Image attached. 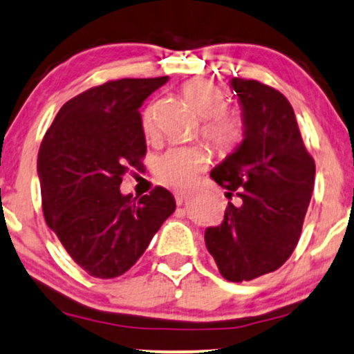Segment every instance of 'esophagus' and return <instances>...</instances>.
<instances>
[{
	"mask_svg": "<svg viewBox=\"0 0 354 354\" xmlns=\"http://www.w3.org/2000/svg\"><path fill=\"white\" fill-rule=\"evenodd\" d=\"M176 202H177V205H182L185 202V200H189V198H192V192H176Z\"/></svg>",
	"mask_w": 354,
	"mask_h": 354,
	"instance_id": "1",
	"label": "esophagus"
}]
</instances>
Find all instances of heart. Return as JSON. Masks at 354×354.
<instances>
[{
    "instance_id": "heart-1",
    "label": "heart",
    "mask_w": 354,
    "mask_h": 354,
    "mask_svg": "<svg viewBox=\"0 0 354 354\" xmlns=\"http://www.w3.org/2000/svg\"><path fill=\"white\" fill-rule=\"evenodd\" d=\"M180 95L202 116L200 134L213 149L226 156L241 146L246 138V120L239 110L225 106L226 97L220 86L205 78H195L180 86ZM141 128L146 138L156 134L157 124L152 106L142 110ZM208 164L210 152L205 146H177L157 159L156 176L162 184L174 189H189Z\"/></svg>"
}]
</instances>
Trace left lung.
I'll list each match as a JSON object with an SVG mask.
<instances>
[{
  "instance_id": "left-lung-1",
  "label": "left lung",
  "mask_w": 354,
  "mask_h": 354,
  "mask_svg": "<svg viewBox=\"0 0 354 354\" xmlns=\"http://www.w3.org/2000/svg\"><path fill=\"white\" fill-rule=\"evenodd\" d=\"M246 138L210 177L236 195L205 243L226 281L244 282L281 268L297 246L315 184V160L305 147L292 104L257 80L233 78Z\"/></svg>"
}]
</instances>
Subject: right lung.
I'll use <instances>...</instances> for the list:
<instances>
[{
    "instance_id": "obj_1",
    "label": "right lung",
    "mask_w": 354,
    "mask_h": 354,
    "mask_svg": "<svg viewBox=\"0 0 354 354\" xmlns=\"http://www.w3.org/2000/svg\"><path fill=\"white\" fill-rule=\"evenodd\" d=\"M167 78H121L85 90L60 108L39 147L46 223L93 277L133 268L176 210L160 185L141 198L120 192L146 156L139 106Z\"/></svg>"
}]
</instances>
